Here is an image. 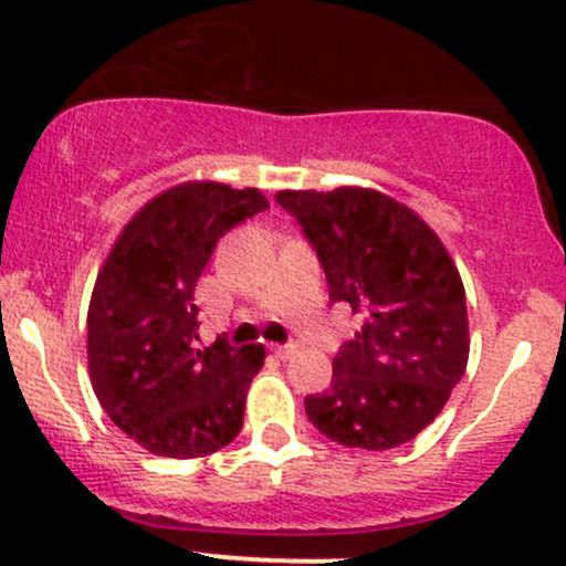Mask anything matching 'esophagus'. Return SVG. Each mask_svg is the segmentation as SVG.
Masks as SVG:
<instances>
[{
    "instance_id": "esophagus-1",
    "label": "esophagus",
    "mask_w": 566,
    "mask_h": 566,
    "mask_svg": "<svg viewBox=\"0 0 566 566\" xmlns=\"http://www.w3.org/2000/svg\"><path fill=\"white\" fill-rule=\"evenodd\" d=\"M271 350L276 353V358H282V361H284V358H290V356H293V353L298 350V347H295L293 342H290V345H273Z\"/></svg>"
}]
</instances>
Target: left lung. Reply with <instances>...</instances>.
<instances>
[{"mask_svg": "<svg viewBox=\"0 0 566 566\" xmlns=\"http://www.w3.org/2000/svg\"><path fill=\"white\" fill-rule=\"evenodd\" d=\"M276 202L317 254L331 304L364 317L334 356L331 389L304 399L306 416L342 447L413 441L465 375V290L452 256L380 191H279Z\"/></svg>", "mask_w": 566, "mask_h": 566, "instance_id": "left-lung-1", "label": "left lung"}]
</instances>
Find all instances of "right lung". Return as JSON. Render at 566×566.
<instances>
[{"instance_id": "right-lung-1", "label": "right lung", "mask_w": 566, "mask_h": 566, "mask_svg": "<svg viewBox=\"0 0 566 566\" xmlns=\"http://www.w3.org/2000/svg\"><path fill=\"white\" fill-rule=\"evenodd\" d=\"M265 208L256 188L182 182L130 219L101 268L87 315L95 397L158 458H205L241 432L265 347H199L193 287L219 238Z\"/></svg>"}]
</instances>
